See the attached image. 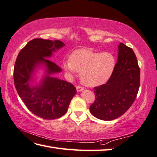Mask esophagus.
I'll return each mask as SVG.
<instances>
[{
	"mask_svg": "<svg viewBox=\"0 0 157 157\" xmlns=\"http://www.w3.org/2000/svg\"><path fill=\"white\" fill-rule=\"evenodd\" d=\"M76 89H77V90L78 91V92H80V91L84 90V88L82 87V86H79V85H78V86H76Z\"/></svg>",
	"mask_w": 157,
	"mask_h": 157,
	"instance_id": "obj_1",
	"label": "esophagus"
}]
</instances>
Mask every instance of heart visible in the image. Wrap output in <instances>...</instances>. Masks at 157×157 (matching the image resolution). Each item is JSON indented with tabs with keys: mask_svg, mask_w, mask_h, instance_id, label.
Segmentation results:
<instances>
[{
	"mask_svg": "<svg viewBox=\"0 0 157 157\" xmlns=\"http://www.w3.org/2000/svg\"><path fill=\"white\" fill-rule=\"evenodd\" d=\"M116 59L110 52H98L88 49L74 51L70 59L63 62L64 70L69 74L80 73L83 84L96 86L108 81L113 74Z\"/></svg>",
	"mask_w": 157,
	"mask_h": 157,
	"instance_id": "heart-1",
	"label": "heart"
}]
</instances>
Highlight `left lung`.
I'll use <instances>...</instances> for the list:
<instances>
[{
	"mask_svg": "<svg viewBox=\"0 0 157 157\" xmlns=\"http://www.w3.org/2000/svg\"><path fill=\"white\" fill-rule=\"evenodd\" d=\"M139 86L140 69L135 54L120 43L118 60L110 78L106 84L93 88L95 99L90 106V113L104 121L119 117L135 101Z\"/></svg>",
	"mask_w": 157,
	"mask_h": 157,
	"instance_id": "8db88e82",
	"label": "left lung"
}]
</instances>
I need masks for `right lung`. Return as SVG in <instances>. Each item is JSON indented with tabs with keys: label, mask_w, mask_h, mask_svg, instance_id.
Returning a JSON list of instances; mask_svg holds the SVG:
<instances>
[{
	"label": "right lung",
	"mask_w": 157,
	"mask_h": 157,
	"mask_svg": "<svg viewBox=\"0 0 157 157\" xmlns=\"http://www.w3.org/2000/svg\"><path fill=\"white\" fill-rule=\"evenodd\" d=\"M64 45L58 40L33 39L20 51L14 65V85L20 98L31 113L48 120L58 119L67 113L77 91L71 83L49 76L50 74L60 72L62 69L44 58ZM39 63H45L48 75L40 86L30 87V75Z\"/></svg>",
	"instance_id": "right-lung-1"
}]
</instances>
